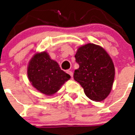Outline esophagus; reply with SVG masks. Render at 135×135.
Listing matches in <instances>:
<instances>
[{"mask_svg": "<svg viewBox=\"0 0 135 135\" xmlns=\"http://www.w3.org/2000/svg\"><path fill=\"white\" fill-rule=\"evenodd\" d=\"M66 72H67V74H69L71 78H73V75H74V74H73V72H72L71 71H69V70H68V71Z\"/></svg>", "mask_w": 135, "mask_h": 135, "instance_id": "1", "label": "esophagus"}]
</instances>
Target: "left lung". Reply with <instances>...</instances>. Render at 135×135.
Returning <instances> with one entry per match:
<instances>
[{"instance_id": "1", "label": "left lung", "mask_w": 135, "mask_h": 135, "mask_svg": "<svg viewBox=\"0 0 135 135\" xmlns=\"http://www.w3.org/2000/svg\"><path fill=\"white\" fill-rule=\"evenodd\" d=\"M75 58L79 68L74 71V80L83 87L85 95L95 102L107 98L115 77V68L109 54L99 45L88 43L78 49Z\"/></svg>"}]
</instances>
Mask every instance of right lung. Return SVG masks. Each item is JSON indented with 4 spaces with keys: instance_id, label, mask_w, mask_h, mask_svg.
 <instances>
[{
    "instance_id": "right-lung-1",
    "label": "right lung",
    "mask_w": 135,
    "mask_h": 135,
    "mask_svg": "<svg viewBox=\"0 0 135 135\" xmlns=\"http://www.w3.org/2000/svg\"><path fill=\"white\" fill-rule=\"evenodd\" d=\"M27 75L35 88L49 96L55 94L71 78L46 52L35 54L28 63Z\"/></svg>"
}]
</instances>
